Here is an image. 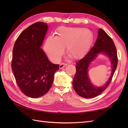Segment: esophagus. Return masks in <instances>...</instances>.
<instances>
[{
	"instance_id": "esophagus-1",
	"label": "esophagus",
	"mask_w": 128,
	"mask_h": 128,
	"mask_svg": "<svg viewBox=\"0 0 128 128\" xmlns=\"http://www.w3.org/2000/svg\"><path fill=\"white\" fill-rule=\"evenodd\" d=\"M67 64H64V63H62V64H60V66H59V68L61 69H62V68H64V67H66V66Z\"/></svg>"
}]
</instances>
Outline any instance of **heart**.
<instances>
[{
  "mask_svg": "<svg viewBox=\"0 0 128 128\" xmlns=\"http://www.w3.org/2000/svg\"><path fill=\"white\" fill-rule=\"evenodd\" d=\"M56 36H49L44 45V51L54 62L59 61L66 47L67 55L73 60L83 57L88 51L93 40L91 31L83 28L60 26Z\"/></svg>",
  "mask_w": 128,
  "mask_h": 128,
  "instance_id": "heart-1",
  "label": "heart"
}]
</instances>
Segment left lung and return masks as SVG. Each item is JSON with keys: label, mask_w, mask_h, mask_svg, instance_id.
Segmentation results:
<instances>
[{"label": "left lung", "mask_w": 128, "mask_h": 128, "mask_svg": "<svg viewBox=\"0 0 128 128\" xmlns=\"http://www.w3.org/2000/svg\"><path fill=\"white\" fill-rule=\"evenodd\" d=\"M99 54L107 55L112 64L111 74L108 82L102 87L94 86L88 76V68ZM117 51L112 38L102 29L98 30V38L94 46L82 59L76 62V72L72 81L76 92L83 98H92L98 96L110 83L118 65Z\"/></svg>", "instance_id": "8db88e82"}]
</instances>
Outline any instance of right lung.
Wrapping results in <instances>:
<instances>
[{"mask_svg":"<svg viewBox=\"0 0 128 128\" xmlns=\"http://www.w3.org/2000/svg\"><path fill=\"white\" fill-rule=\"evenodd\" d=\"M48 30L46 23L38 22L22 32L13 50L12 69L19 88L29 97L37 98L51 88L59 65L50 62L41 49Z\"/></svg>","mask_w":128,"mask_h":128,"instance_id":"right-lung-1","label":"right lung"}]
</instances>
